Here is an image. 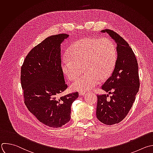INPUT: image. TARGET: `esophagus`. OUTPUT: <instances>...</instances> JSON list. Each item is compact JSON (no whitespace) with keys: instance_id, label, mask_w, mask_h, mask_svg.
Instances as JSON below:
<instances>
[{"instance_id":"esophagus-1","label":"esophagus","mask_w":153,"mask_h":153,"mask_svg":"<svg viewBox=\"0 0 153 153\" xmlns=\"http://www.w3.org/2000/svg\"><path fill=\"white\" fill-rule=\"evenodd\" d=\"M86 93V91H80L79 92V95H84Z\"/></svg>"}]
</instances>
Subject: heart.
<instances>
[{
    "label": "heart",
    "mask_w": 153,
    "mask_h": 153,
    "mask_svg": "<svg viewBox=\"0 0 153 153\" xmlns=\"http://www.w3.org/2000/svg\"><path fill=\"white\" fill-rule=\"evenodd\" d=\"M70 58H64L61 68L67 77L73 80L85 72L71 85L74 91H86L98 85L112 73L117 58L115 45L107 38H85L70 48Z\"/></svg>",
    "instance_id": "1"
}]
</instances>
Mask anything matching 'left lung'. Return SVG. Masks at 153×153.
Here are the masks:
<instances>
[{"mask_svg": "<svg viewBox=\"0 0 153 153\" xmlns=\"http://www.w3.org/2000/svg\"><path fill=\"white\" fill-rule=\"evenodd\" d=\"M101 32L108 33L115 41L117 58L111 77L101 86L112 95L107 98L108 94L97 95L96 115L100 122L112 125L127 116L134 102L140 86L138 64L131 48L120 35L110 29Z\"/></svg>", "mask_w": 153, "mask_h": 153, "instance_id": "1", "label": "left lung"}]
</instances>
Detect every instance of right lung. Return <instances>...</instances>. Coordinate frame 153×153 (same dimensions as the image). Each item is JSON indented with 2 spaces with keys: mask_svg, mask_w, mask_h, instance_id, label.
Listing matches in <instances>:
<instances>
[{
  "mask_svg": "<svg viewBox=\"0 0 153 153\" xmlns=\"http://www.w3.org/2000/svg\"><path fill=\"white\" fill-rule=\"evenodd\" d=\"M69 35L50 36L33 47L21 69V83L28 110L44 124L58 128L71 119L74 92L59 97L67 88L61 68V44Z\"/></svg>",
  "mask_w": 153,
  "mask_h": 153,
  "instance_id": "obj_1",
  "label": "right lung"
}]
</instances>
